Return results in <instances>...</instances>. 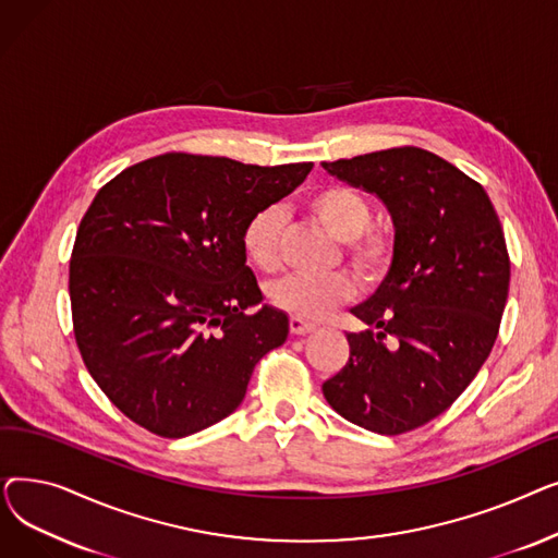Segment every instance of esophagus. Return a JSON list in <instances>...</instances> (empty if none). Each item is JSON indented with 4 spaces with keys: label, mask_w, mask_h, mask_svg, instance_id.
<instances>
[{
    "label": "esophagus",
    "mask_w": 558,
    "mask_h": 558,
    "mask_svg": "<svg viewBox=\"0 0 558 558\" xmlns=\"http://www.w3.org/2000/svg\"><path fill=\"white\" fill-rule=\"evenodd\" d=\"M289 330H291V335H310V332H314L316 330V326L314 324H310V320H305V318H301V316H291V320H289Z\"/></svg>",
    "instance_id": "1"
}]
</instances>
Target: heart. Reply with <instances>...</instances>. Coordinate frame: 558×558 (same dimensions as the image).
Segmentation results:
<instances>
[{"mask_svg":"<svg viewBox=\"0 0 558 558\" xmlns=\"http://www.w3.org/2000/svg\"><path fill=\"white\" fill-rule=\"evenodd\" d=\"M307 210L335 240L348 248L350 264L366 280L377 278L389 262V242L379 232H368L371 203L364 194L345 185H328L307 198ZM284 215L280 208L257 210L242 230V246L253 267L276 271L280 264V232ZM355 294V282L343 274L324 278L284 276L269 287V301L301 318H324Z\"/></svg>","mask_w":558,"mask_h":558,"instance_id":"1","label":"heart"}]
</instances>
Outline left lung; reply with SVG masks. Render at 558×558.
Masks as SVG:
<instances>
[{"instance_id": "1", "label": "left lung", "mask_w": 558, "mask_h": 558, "mask_svg": "<svg viewBox=\"0 0 558 558\" xmlns=\"http://www.w3.org/2000/svg\"><path fill=\"white\" fill-rule=\"evenodd\" d=\"M375 194L393 223L385 280L353 312L350 357L324 383L339 416L368 432L416 429L465 391L490 355L509 296L505 232L484 187L418 146L320 162Z\"/></svg>"}]
</instances>
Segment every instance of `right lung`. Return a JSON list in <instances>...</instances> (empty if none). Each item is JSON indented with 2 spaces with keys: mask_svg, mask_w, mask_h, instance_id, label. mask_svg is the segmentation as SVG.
<instances>
[{
  "mask_svg": "<svg viewBox=\"0 0 558 558\" xmlns=\"http://www.w3.org/2000/svg\"><path fill=\"white\" fill-rule=\"evenodd\" d=\"M312 162L257 167L165 154L106 183L81 219L70 299L81 357L140 427L183 438L238 409L289 316L246 267L244 223Z\"/></svg>",
  "mask_w": 558,
  "mask_h": 558,
  "instance_id": "1",
  "label": "right lung"
}]
</instances>
